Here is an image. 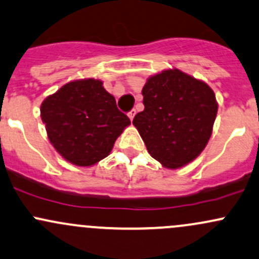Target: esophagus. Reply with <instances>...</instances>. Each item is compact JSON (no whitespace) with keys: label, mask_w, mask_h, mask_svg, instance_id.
Here are the masks:
<instances>
[{"label":"esophagus","mask_w":259,"mask_h":259,"mask_svg":"<svg viewBox=\"0 0 259 259\" xmlns=\"http://www.w3.org/2000/svg\"><path fill=\"white\" fill-rule=\"evenodd\" d=\"M135 114H137V110H135V109H133L132 111H129V114H127V116H129L130 120H133V119H134Z\"/></svg>","instance_id":"34e87169"}]
</instances>
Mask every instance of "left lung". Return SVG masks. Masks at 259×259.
<instances>
[{
	"instance_id": "left-lung-1",
	"label": "left lung",
	"mask_w": 259,
	"mask_h": 259,
	"mask_svg": "<svg viewBox=\"0 0 259 259\" xmlns=\"http://www.w3.org/2000/svg\"><path fill=\"white\" fill-rule=\"evenodd\" d=\"M141 93L145 108L133 124L149 154L171 170L194 161L207 145L219 110L211 87L172 68L149 77Z\"/></svg>"
}]
</instances>
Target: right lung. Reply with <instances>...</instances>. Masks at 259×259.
Instances as JSON below:
<instances>
[{
    "instance_id": "right-lung-1",
    "label": "right lung",
    "mask_w": 259,
    "mask_h": 259,
    "mask_svg": "<svg viewBox=\"0 0 259 259\" xmlns=\"http://www.w3.org/2000/svg\"><path fill=\"white\" fill-rule=\"evenodd\" d=\"M40 118L57 152L81 167L107 157L130 125L115 98L94 78L72 80L48 95L40 104Z\"/></svg>"
}]
</instances>
